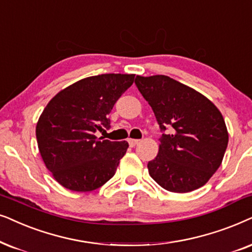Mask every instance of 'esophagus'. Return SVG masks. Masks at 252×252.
Listing matches in <instances>:
<instances>
[{
  "instance_id": "esophagus-1",
  "label": "esophagus",
  "mask_w": 252,
  "mask_h": 252,
  "mask_svg": "<svg viewBox=\"0 0 252 252\" xmlns=\"http://www.w3.org/2000/svg\"><path fill=\"white\" fill-rule=\"evenodd\" d=\"M128 142H129V145L131 146V147H133V146H136L137 144L139 143V139H132V138H129V139H128Z\"/></svg>"
}]
</instances>
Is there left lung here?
<instances>
[{"label": "left lung", "mask_w": 252, "mask_h": 252, "mask_svg": "<svg viewBox=\"0 0 252 252\" xmlns=\"http://www.w3.org/2000/svg\"><path fill=\"white\" fill-rule=\"evenodd\" d=\"M136 86L152 107L161 130L159 152L149 161L151 177L172 192H190L209 182L222 162L228 131L217 106L168 76H137Z\"/></svg>", "instance_id": "8db88e82"}]
</instances>
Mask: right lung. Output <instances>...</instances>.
I'll return each instance as SVG.
<instances>
[{"instance_id": "obj_1", "label": "right lung", "mask_w": 252, "mask_h": 252, "mask_svg": "<svg viewBox=\"0 0 252 252\" xmlns=\"http://www.w3.org/2000/svg\"><path fill=\"white\" fill-rule=\"evenodd\" d=\"M135 75L86 77L60 91L47 103L35 126L39 152L47 169L65 189L89 192L109 181L129 144L101 140L108 115Z\"/></svg>"}]
</instances>
